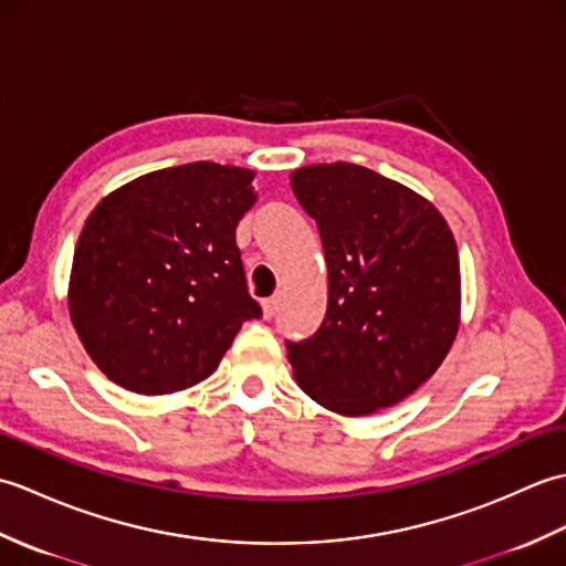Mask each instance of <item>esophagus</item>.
<instances>
[{
  "label": "esophagus",
  "mask_w": 566,
  "mask_h": 566,
  "mask_svg": "<svg viewBox=\"0 0 566 566\" xmlns=\"http://www.w3.org/2000/svg\"><path fill=\"white\" fill-rule=\"evenodd\" d=\"M280 304H282L280 296L264 298V302H262V314H264V318H272V316L276 314V311H280Z\"/></svg>",
  "instance_id": "obj_1"
}]
</instances>
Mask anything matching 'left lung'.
Instances as JSON below:
<instances>
[{"instance_id":"8db88e82","label":"left lung","mask_w":566,"mask_h":566,"mask_svg":"<svg viewBox=\"0 0 566 566\" xmlns=\"http://www.w3.org/2000/svg\"><path fill=\"white\" fill-rule=\"evenodd\" d=\"M294 197L316 221L328 308L306 340H286L311 399L343 416L403 401L448 355L460 323V258L440 211L353 163L308 165Z\"/></svg>"}]
</instances>
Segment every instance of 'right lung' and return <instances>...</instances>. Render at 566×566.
<instances>
[{
  "label": "right lung",
  "instance_id": "1",
  "mask_svg": "<svg viewBox=\"0 0 566 566\" xmlns=\"http://www.w3.org/2000/svg\"><path fill=\"white\" fill-rule=\"evenodd\" d=\"M258 195L243 167L189 163L99 201L70 276V318L118 387L172 394L213 375L240 326L260 318L235 245Z\"/></svg>",
  "mask_w": 566,
  "mask_h": 566
}]
</instances>
